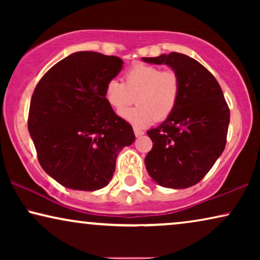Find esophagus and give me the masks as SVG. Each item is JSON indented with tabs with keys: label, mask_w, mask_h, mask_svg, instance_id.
Instances as JSON below:
<instances>
[{
	"label": "esophagus",
	"mask_w": 260,
	"mask_h": 260,
	"mask_svg": "<svg viewBox=\"0 0 260 260\" xmlns=\"http://www.w3.org/2000/svg\"><path fill=\"white\" fill-rule=\"evenodd\" d=\"M134 133H135V136H136V137H141V136H143V135H144V131L138 129V127H134Z\"/></svg>",
	"instance_id": "1"
}]
</instances>
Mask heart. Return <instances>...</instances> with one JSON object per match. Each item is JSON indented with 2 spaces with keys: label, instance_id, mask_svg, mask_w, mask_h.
<instances>
[{
  "label": "heart",
  "instance_id": "1",
  "mask_svg": "<svg viewBox=\"0 0 260 260\" xmlns=\"http://www.w3.org/2000/svg\"><path fill=\"white\" fill-rule=\"evenodd\" d=\"M124 81L109 80L104 98L117 113L123 111L136 99L133 110L120 113L135 125L145 126L156 119L163 120L176 109L181 95V80L175 71H161L157 66L136 63L124 73Z\"/></svg>",
  "mask_w": 260,
  "mask_h": 260
}]
</instances>
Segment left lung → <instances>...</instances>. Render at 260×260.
<instances>
[{
    "label": "left lung",
    "mask_w": 260,
    "mask_h": 260,
    "mask_svg": "<svg viewBox=\"0 0 260 260\" xmlns=\"http://www.w3.org/2000/svg\"><path fill=\"white\" fill-rule=\"evenodd\" d=\"M148 63L169 66L179 74L181 95L162 124L147 131L152 149L145 156L148 174L159 186L183 189L204 179L222 154L230 110L213 74L197 60L172 52Z\"/></svg>",
    "instance_id": "8db88e82"
}]
</instances>
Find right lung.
<instances>
[{
  "instance_id": "add662e5",
  "label": "right lung",
  "mask_w": 260,
  "mask_h": 260,
  "mask_svg": "<svg viewBox=\"0 0 260 260\" xmlns=\"http://www.w3.org/2000/svg\"><path fill=\"white\" fill-rule=\"evenodd\" d=\"M123 63L118 56L76 52L35 87L28 131L42 169L63 187L92 191L108 186L119 151L134 143L133 127L104 98L106 83Z\"/></svg>"
}]
</instances>
